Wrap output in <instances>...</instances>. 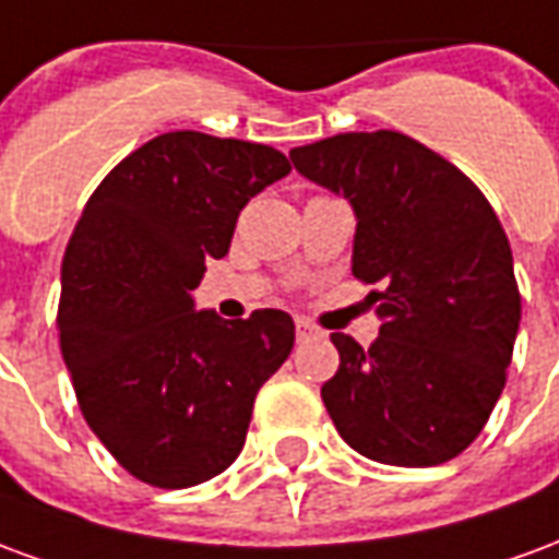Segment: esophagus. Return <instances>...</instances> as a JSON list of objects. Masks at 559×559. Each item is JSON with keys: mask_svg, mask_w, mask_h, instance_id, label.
I'll use <instances>...</instances> for the list:
<instances>
[{"mask_svg": "<svg viewBox=\"0 0 559 559\" xmlns=\"http://www.w3.org/2000/svg\"><path fill=\"white\" fill-rule=\"evenodd\" d=\"M311 335H317L314 323H308L305 317H296V338L305 341V338H311Z\"/></svg>", "mask_w": 559, "mask_h": 559, "instance_id": "34e87169", "label": "esophagus"}]
</instances>
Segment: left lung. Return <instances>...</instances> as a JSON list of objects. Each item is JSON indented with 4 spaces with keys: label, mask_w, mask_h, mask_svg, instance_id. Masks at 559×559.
I'll use <instances>...</instances> for the list:
<instances>
[{
    "label": "left lung",
    "mask_w": 559,
    "mask_h": 559,
    "mask_svg": "<svg viewBox=\"0 0 559 559\" xmlns=\"http://www.w3.org/2000/svg\"><path fill=\"white\" fill-rule=\"evenodd\" d=\"M290 158L356 209L353 275L374 284L368 302L383 320L368 350L332 335L329 416L380 464L452 461L491 416L521 323L503 224L469 176L401 131L335 134Z\"/></svg>",
    "instance_id": "left-lung-1"
}]
</instances>
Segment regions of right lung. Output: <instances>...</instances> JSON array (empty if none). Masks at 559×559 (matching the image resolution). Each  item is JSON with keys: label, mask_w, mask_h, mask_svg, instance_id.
Instances as JSON below:
<instances>
[{"label": "right lung", "mask_w": 559, "mask_h": 559, "mask_svg": "<svg viewBox=\"0 0 559 559\" xmlns=\"http://www.w3.org/2000/svg\"><path fill=\"white\" fill-rule=\"evenodd\" d=\"M287 173L263 143L170 131L104 176L68 239L56 329L80 413L152 488L230 467L257 392L290 356V314L224 323L191 299L245 203Z\"/></svg>", "instance_id": "1"}]
</instances>
